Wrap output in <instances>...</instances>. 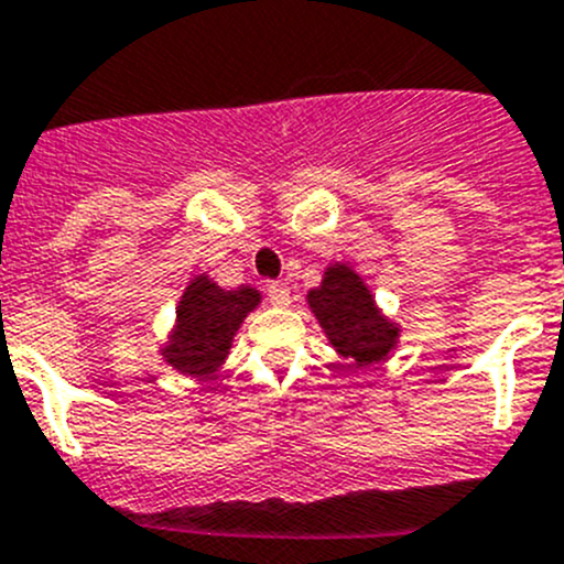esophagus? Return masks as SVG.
Segmentation results:
<instances>
[{
  "label": "esophagus",
  "mask_w": 564,
  "mask_h": 564,
  "mask_svg": "<svg viewBox=\"0 0 564 564\" xmlns=\"http://www.w3.org/2000/svg\"><path fill=\"white\" fill-rule=\"evenodd\" d=\"M268 299H271V304H276V307H285V304H291V288L271 282V285H268Z\"/></svg>",
  "instance_id": "esophagus-1"
}]
</instances>
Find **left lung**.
<instances>
[{"instance_id":"left-lung-1","label":"left lung","mask_w":564,"mask_h":564,"mask_svg":"<svg viewBox=\"0 0 564 564\" xmlns=\"http://www.w3.org/2000/svg\"><path fill=\"white\" fill-rule=\"evenodd\" d=\"M307 304L335 352L355 366L386 360L400 340V327L380 313L360 273L344 262L324 271L322 285L307 293Z\"/></svg>"}]
</instances>
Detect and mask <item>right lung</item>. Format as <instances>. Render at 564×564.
Segmentation results:
<instances>
[{
	"label": "right lung",
	"mask_w": 564,
	"mask_h": 564,
	"mask_svg": "<svg viewBox=\"0 0 564 564\" xmlns=\"http://www.w3.org/2000/svg\"><path fill=\"white\" fill-rule=\"evenodd\" d=\"M260 291L240 285L237 291L215 285L209 276H195L175 307V324L162 355L175 371L187 377L209 375L224 366L242 318L260 304Z\"/></svg>",
	"instance_id": "1"
}]
</instances>
